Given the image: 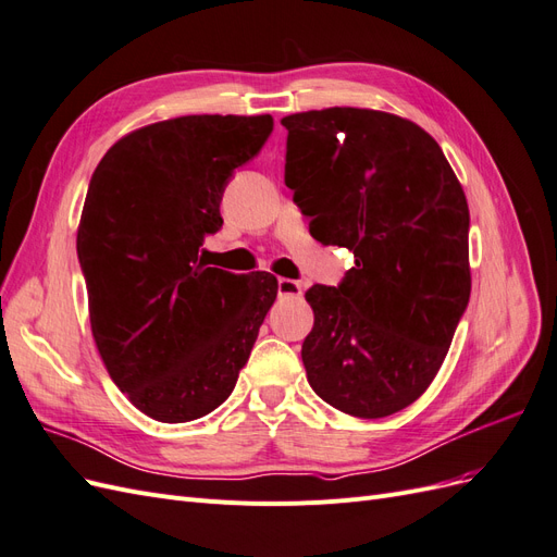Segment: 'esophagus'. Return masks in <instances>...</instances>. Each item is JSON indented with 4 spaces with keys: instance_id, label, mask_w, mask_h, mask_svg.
<instances>
[{
    "instance_id": "1",
    "label": "esophagus",
    "mask_w": 557,
    "mask_h": 557,
    "mask_svg": "<svg viewBox=\"0 0 557 557\" xmlns=\"http://www.w3.org/2000/svg\"><path fill=\"white\" fill-rule=\"evenodd\" d=\"M305 285L293 278H278V297H301Z\"/></svg>"
}]
</instances>
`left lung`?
<instances>
[{"label":"left lung","mask_w":557,"mask_h":557,"mask_svg":"<svg viewBox=\"0 0 557 557\" xmlns=\"http://www.w3.org/2000/svg\"><path fill=\"white\" fill-rule=\"evenodd\" d=\"M285 185L311 234L356 256L313 285L309 385L348 416L407 409L440 372L471 293L469 207L430 134L385 111L285 115Z\"/></svg>","instance_id":"1"}]
</instances>
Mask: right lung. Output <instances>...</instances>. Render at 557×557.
<instances>
[{
	"mask_svg": "<svg viewBox=\"0 0 557 557\" xmlns=\"http://www.w3.org/2000/svg\"><path fill=\"white\" fill-rule=\"evenodd\" d=\"M274 129L264 115H181L115 141L76 234L90 325L113 383L141 413L188 423L230 397L278 281L207 267L237 166Z\"/></svg>",
	"mask_w": 557,
	"mask_h": 557,
	"instance_id": "right-lung-1",
	"label": "right lung"
}]
</instances>
